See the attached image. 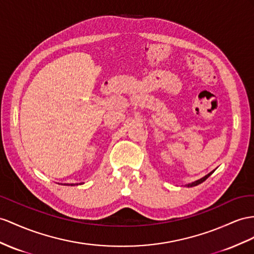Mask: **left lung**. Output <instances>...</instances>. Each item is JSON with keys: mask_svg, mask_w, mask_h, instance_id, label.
I'll list each match as a JSON object with an SVG mask.
<instances>
[{"mask_svg": "<svg viewBox=\"0 0 254 254\" xmlns=\"http://www.w3.org/2000/svg\"><path fill=\"white\" fill-rule=\"evenodd\" d=\"M214 171H212V172H210L209 174L208 175H206V176H204L203 178H200V179H198V180H196V181H194V183H192V184H189V185H186L187 187H195V186H197V185H199V184H201V183H204V181L210 176V175L213 173Z\"/></svg>", "mask_w": 254, "mask_h": 254, "instance_id": "obj_1", "label": "left lung"}]
</instances>
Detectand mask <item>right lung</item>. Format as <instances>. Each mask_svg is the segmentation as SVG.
<instances>
[{"mask_svg":"<svg viewBox=\"0 0 254 254\" xmlns=\"http://www.w3.org/2000/svg\"><path fill=\"white\" fill-rule=\"evenodd\" d=\"M64 185H65V184H64ZM77 185H78V184H77ZM79 185H80V184H79ZM67 186H69V185H68V184H67ZM70 186H73V184H71V185H70Z\"/></svg>","mask_w":254,"mask_h":254,"instance_id":"obj_1","label":"right lung"}]
</instances>
